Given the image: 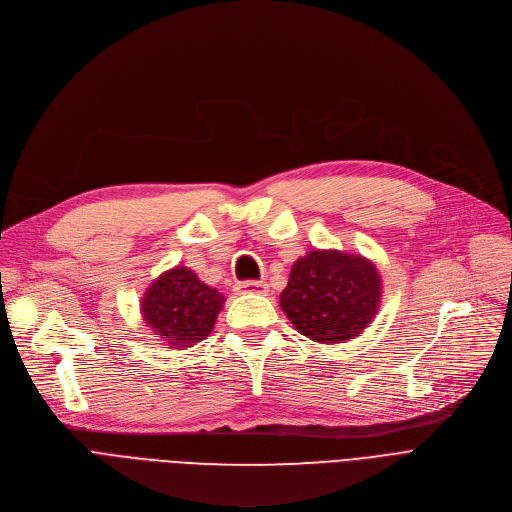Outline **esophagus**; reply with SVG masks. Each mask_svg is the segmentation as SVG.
I'll list each match as a JSON object with an SVG mask.
<instances>
[{
	"label": "esophagus",
	"instance_id": "1",
	"mask_svg": "<svg viewBox=\"0 0 512 512\" xmlns=\"http://www.w3.org/2000/svg\"><path fill=\"white\" fill-rule=\"evenodd\" d=\"M235 291L239 293H256V295H264L268 291V285L264 281H244L237 283Z\"/></svg>",
	"mask_w": 512,
	"mask_h": 512
}]
</instances>
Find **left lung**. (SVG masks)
Wrapping results in <instances>:
<instances>
[{"instance_id": "8db88e82", "label": "left lung", "mask_w": 512, "mask_h": 512, "mask_svg": "<svg viewBox=\"0 0 512 512\" xmlns=\"http://www.w3.org/2000/svg\"><path fill=\"white\" fill-rule=\"evenodd\" d=\"M382 297L372 260L339 250H314L297 258L281 293V308L304 337L345 343L364 333Z\"/></svg>"}]
</instances>
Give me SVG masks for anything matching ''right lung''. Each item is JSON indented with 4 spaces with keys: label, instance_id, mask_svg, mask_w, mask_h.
Instances as JSON below:
<instances>
[{
    "label": "right lung",
    "instance_id": "1",
    "mask_svg": "<svg viewBox=\"0 0 512 512\" xmlns=\"http://www.w3.org/2000/svg\"><path fill=\"white\" fill-rule=\"evenodd\" d=\"M225 297L202 283L188 266L165 270L150 283L140 312L155 335L173 349L192 347L213 333Z\"/></svg>",
    "mask_w": 512,
    "mask_h": 512
}]
</instances>
